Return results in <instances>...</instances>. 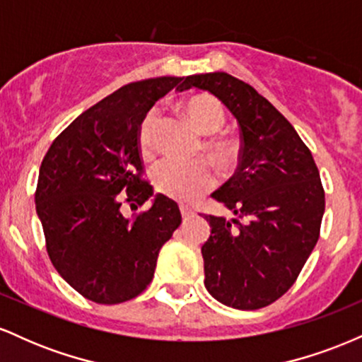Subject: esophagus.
<instances>
[{
  "label": "esophagus",
  "mask_w": 362,
  "mask_h": 362,
  "mask_svg": "<svg viewBox=\"0 0 362 362\" xmlns=\"http://www.w3.org/2000/svg\"><path fill=\"white\" fill-rule=\"evenodd\" d=\"M180 214L182 218H190V216H194V211L189 206H180Z\"/></svg>",
  "instance_id": "obj_1"
}]
</instances>
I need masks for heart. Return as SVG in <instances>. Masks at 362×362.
I'll list each match as a JSON object with an SVG mask.
<instances>
[{
	"label": "heart",
	"mask_w": 362,
	"mask_h": 362,
	"mask_svg": "<svg viewBox=\"0 0 362 362\" xmlns=\"http://www.w3.org/2000/svg\"><path fill=\"white\" fill-rule=\"evenodd\" d=\"M184 112L192 126L201 134H214L224 124V109L216 98L209 95H194L184 102ZM158 120L156 109L146 112L139 124L138 143L143 153H148L153 148V134ZM209 149L216 156L226 160L231 155V146L228 143L209 144ZM153 185L160 194L177 201L190 202L201 197L207 190H211L218 182V173L213 163L207 160L182 161L175 158H165L158 161L151 170Z\"/></svg>",
	"instance_id": "b5f03b06"
}]
</instances>
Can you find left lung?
I'll list each match as a JSON object with an SVG mask.
<instances>
[{"instance_id":"obj_1","label":"left lung","mask_w":362,"mask_h":362,"mask_svg":"<svg viewBox=\"0 0 362 362\" xmlns=\"http://www.w3.org/2000/svg\"><path fill=\"white\" fill-rule=\"evenodd\" d=\"M213 93L240 126L233 177L213 197L236 218L204 216V286L236 310H259L296 281L318 242L325 192L311 151L288 119L250 85L218 71L190 74L182 90Z\"/></svg>"}]
</instances>
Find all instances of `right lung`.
Returning a JSON list of instances; mask_svg holds the SVG:
<instances>
[{
  "label": "right lung",
  "instance_id": "right-lung-1",
  "mask_svg": "<svg viewBox=\"0 0 362 362\" xmlns=\"http://www.w3.org/2000/svg\"><path fill=\"white\" fill-rule=\"evenodd\" d=\"M184 78L134 81L90 107L57 136L39 170L35 209L61 277L88 300L117 305L148 288L158 253L180 226L177 202L141 180L138 131ZM152 199L148 211L123 214Z\"/></svg>",
  "mask_w": 362,
  "mask_h": 362
}]
</instances>
